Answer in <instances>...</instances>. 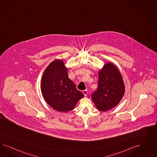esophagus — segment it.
Wrapping results in <instances>:
<instances>
[{
  "instance_id": "esophagus-1",
  "label": "esophagus",
  "mask_w": 157,
  "mask_h": 157,
  "mask_svg": "<svg viewBox=\"0 0 157 157\" xmlns=\"http://www.w3.org/2000/svg\"><path fill=\"white\" fill-rule=\"evenodd\" d=\"M83 94L86 96V95H87V94H88V91L87 90H85L83 91Z\"/></svg>"
}]
</instances>
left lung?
I'll use <instances>...</instances> for the list:
<instances>
[{
  "label": "left lung",
  "instance_id": "left-lung-1",
  "mask_svg": "<svg viewBox=\"0 0 157 157\" xmlns=\"http://www.w3.org/2000/svg\"><path fill=\"white\" fill-rule=\"evenodd\" d=\"M125 85L117 67L107 63L98 72V89L91 95L96 108L106 112L117 105L123 97Z\"/></svg>",
  "mask_w": 157,
  "mask_h": 157
}]
</instances>
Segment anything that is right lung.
Instances as JSON below:
<instances>
[{
  "label": "right lung",
  "mask_w": 157,
  "mask_h": 157,
  "mask_svg": "<svg viewBox=\"0 0 157 157\" xmlns=\"http://www.w3.org/2000/svg\"><path fill=\"white\" fill-rule=\"evenodd\" d=\"M64 62L57 59L51 62L43 73L41 89L43 97L53 109L68 112L75 108L84 95L68 76Z\"/></svg>",
  "instance_id": "1"
}]
</instances>
